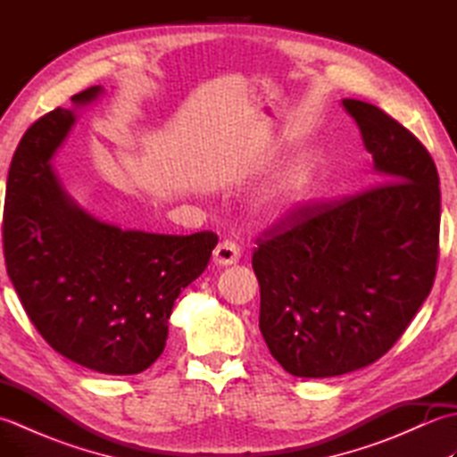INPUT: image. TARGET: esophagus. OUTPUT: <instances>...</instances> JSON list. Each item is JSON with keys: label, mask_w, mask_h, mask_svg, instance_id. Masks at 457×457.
I'll use <instances>...</instances> for the list:
<instances>
[{"label": "esophagus", "mask_w": 457, "mask_h": 457, "mask_svg": "<svg viewBox=\"0 0 457 457\" xmlns=\"http://www.w3.org/2000/svg\"><path fill=\"white\" fill-rule=\"evenodd\" d=\"M239 257H241V251L234 241H221V244H218L216 249H213L212 261L220 267H228V265H236Z\"/></svg>", "instance_id": "obj_1"}]
</instances>
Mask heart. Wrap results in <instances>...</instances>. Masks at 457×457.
Instances as JSON below:
<instances>
[{
	"label": "heart",
	"instance_id": "heart-1",
	"mask_svg": "<svg viewBox=\"0 0 457 457\" xmlns=\"http://www.w3.org/2000/svg\"><path fill=\"white\" fill-rule=\"evenodd\" d=\"M314 187V167L308 161H298L285 174L283 182L275 194L277 202L290 208L303 202Z\"/></svg>",
	"mask_w": 457,
	"mask_h": 457
}]
</instances>
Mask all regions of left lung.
I'll use <instances>...</instances> for the list:
<instances>
[{
	"label": "left lung",
	"instance_id": "1",
	"mask_svg": "<svg viewBox=\"0 0 457 457\" xmlns=\"http://www.w3.org/2000/svg\"><path fill=\"white\" fill-rule=\"evenodd\" d=\"M371 153L377 187L300 208L259 237V329L295 377L352 373L403 336L438 263L440 179L430 153L377 105L342 100Z\"/></svg>",
	"mask_w": 457,
	"mask_h": 457
}]
</instances>
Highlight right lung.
Instances as JSON below:
<instances>
[{
    "label": "right lung",
    "instance_id": "obj_1",
    "mask_svg": "<svg viewBox=\"0 0 457 457\" xmlns=\"http://www.w3.org/2000/svg\"><path fill=\"white\" fill-rule=\"evenodd\" d=\"M102 86L74 110L37 120L7 177L4 255L27 316L54 352L92 371L135 375L162 353L182 288L208 267L218 236L121 229L86 212L53 170V157Z\"/></svg>",
    "mask_w": 457,
    "mask_h": 457
}]
</instances>
